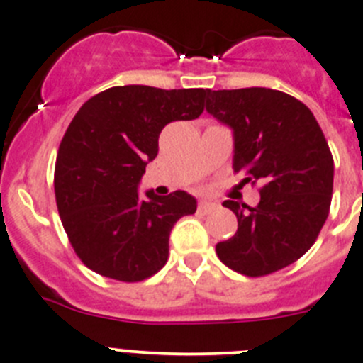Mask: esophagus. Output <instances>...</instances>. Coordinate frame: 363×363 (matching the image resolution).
I'll return each mask as SVG.
<instances>
[{
    "label": "esophagus",
    "instance_id": "34e87169",
    "mask_svg": "<svg viewBox=\"0 0 363 363\" xmlns=\"http://www.w3.org/2000/svg\"><path fill=\"white\" fill-rule=\"evenodd\" d=\"M216 206L213 204V202H208V201H202L201 204H199V213H202V215H209L211 211H215Z\"/></svg>",
    "mask_w": 363,
    "mask_h": 363
}]
</instances>
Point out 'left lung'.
I'll return each mask as SVG.
<instances>
[{
	"mask_svg": "<svg viewBox=\"0 0 363 363\" xmlns=\"http://www.w3.org/2000/svg\"><path fill=\"white\" fill-rule=\"evenodd\" d=\"M206 109L235 132V172L262 182L259 204L223 206L238 231L220 242V262L235 272L262 277L308 252L330 215L333 155L303 101L267 87L208 91Z\"/></svg>",
	"mask_w": 363,
	"mask_h": 363,
	"instance_id": "8db88e82",
	"label": "left lung"
}]
</instances>
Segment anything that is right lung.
Returning a JSON list of instances; mask_svg holds the SVG:
<instances>
[{
	"label": "right lung",
	"instance_id": "add662e5",
	"mask_svg": "<svg viewBox=\"0 0 363 363\" xmlns=\"http://www.w3.org/2000/svg\"><path fill=\"white\" fill-rule=\"evenodd\" d=\"M208 89L116 86L74 114L55 162V201L71 247L84 265L123 283L148 279L168 262V238L197 211L186 191L138 195V182L172 121L204 113Z\"/></svg>",
	"mask_w": 363,
	"mask_h": 363
}]
</instances>
